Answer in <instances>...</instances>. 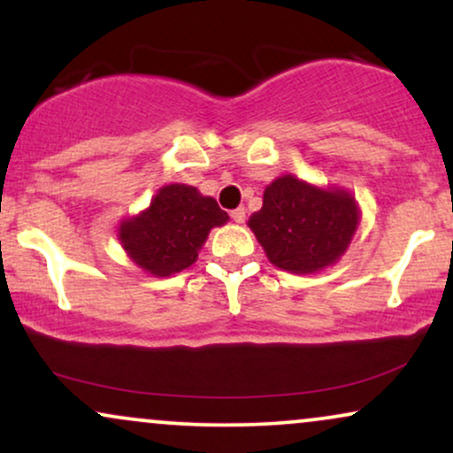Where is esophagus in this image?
<instances>
[{
    "label": "esophagus",
    "mask_w": 453,
    "mask_h": 453,
    "mask_svg": "<svg viewBox=\"0 0 453 453\" xmlns=\"http://www.w3.org/2000/svg\"><path fill=\"white\" fill-rule=\"evenodd\" d=\"M230 215H232V219L236 221V223H242L244 221V215H247V212H244V209H234Z\"/></svg>",
    "instance_id": "1"
}]
</instances>
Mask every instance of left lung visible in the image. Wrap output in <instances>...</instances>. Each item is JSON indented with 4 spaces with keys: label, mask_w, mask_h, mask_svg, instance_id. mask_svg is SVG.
Here are the masks:
<instances>
[{
    "label": "left lung",
    "mask_w": 453,
    "mask_h": 453,
    "mask_svg": "<svg viewBox=\"0 0 453 453\" xmlns=\"http://www.w3.org/2000/svg\"><path fill=\"white\" fill-rule=\"evenodd\" d=\"M360 206L342 187H319L283 174L264 189V204L247 226L270 264L313 274L345 256L360 226Z\"/></svg>",
    "instance_id": "1"
}]
</instances>
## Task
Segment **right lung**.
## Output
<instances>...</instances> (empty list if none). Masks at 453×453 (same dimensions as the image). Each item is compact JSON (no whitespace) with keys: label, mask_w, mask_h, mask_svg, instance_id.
Wrapping results in <instances>:
<instances>
[{"label":"right lung","mask_w":453,"mask_h":453,"mask_svg":"<svg viewBox=\"0 0 453 453\" xmlns=\"http://www.w3.org/2000/svg\"><path fill=\"white\" fill-rule=\"evenodd\" d=\"M227 212L215 197L183 183L164 185L138 215L119 223V242L127 257L153 277L189 268L212 227L226 226Z\"/></svg>","instance_id":"right-lung-1"}]
</instances>
